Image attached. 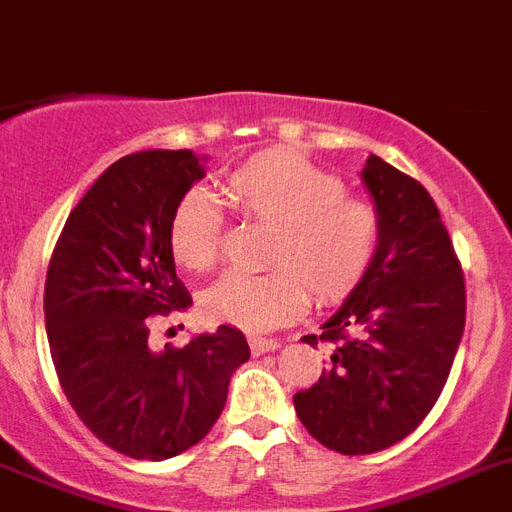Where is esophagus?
Here are the masks:
<instances>
[{
	"label": "esophagus",
	"mask_w": 512,
	"mask_h": 512,
	"mask_svg": "<svg viewBox=\"0 0 512 512\" xmlns=\"http://www.w3.org/2000/svg\"><path fill=\"white\" fill-rule=\"evenodd\" d=\"M276 349H281V343L273 341V338H257V336L249 338V351H252V356L270 354V351H276Z\"/></svg>",
	"instance_id": "obj_1"
}]
</instances>
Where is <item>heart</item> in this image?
I'll use <instances>...</instances> for the list:
<instances>
[{"mask_svg": "<svg viewBox=\"0 0 512 512\" xmlns=\"http://www.w3.org/2000/svg\"><path fill=\"white\" fill-rule=\"evenodd\" d=\"M231 208L268 226L260 276L231 273L203 294V312L221 325L263 333L317 304H336L367 276L377 239V210L346 195L336 174L286 148L260 150L221 179ZM166 242L176 265L208 273L221 263L223 213L205 192L174 205Z\"/></svg>", "mask_w": 512, "mask_h": 512, "instance_id": "heart-1", "label": "heart"}]
</instances>
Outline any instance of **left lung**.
Wrapping results in <instances>:
<instances>
[{"label": "left lung", "mask_w": 512, "mask_h": 512, "mask_svg": "<svg viewBox=\"0 0 512 512\" xmlns=\"http://www.w3.org/2000/svg\"><path fill=\"white\" fill-rule=\"evenodd\" d=\"M362 182L380 218L375 257L322 336H304L336 351L294 395L309 435L343 455L390 448L424 422L466 325L463 270L435 200L380 156L367 158Z\"/></svg>", "instance_id": "1"}]
</instances>
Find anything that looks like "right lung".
<instances>
[{
	"mask_svg": "<svg viewBox=\"0 0 512 512\" xmlns=\"http://www.w3.org/2000/svg\"><path fill=\"white\" fill-rule=\"evenodd\" d=\"M203 161L192 150H140L111 163L64 223L46 273L59 385L98 440L137 461H166L203 440L249 359L247 338L231 325L184 349L148 346L150 317L192 304L166 226L205 176Z\"/></svg>",
	"mask_w": 512,
	"mask_h": 512,
	"instance_id": "1",
	"label": "right lung"
}]
</instances>
